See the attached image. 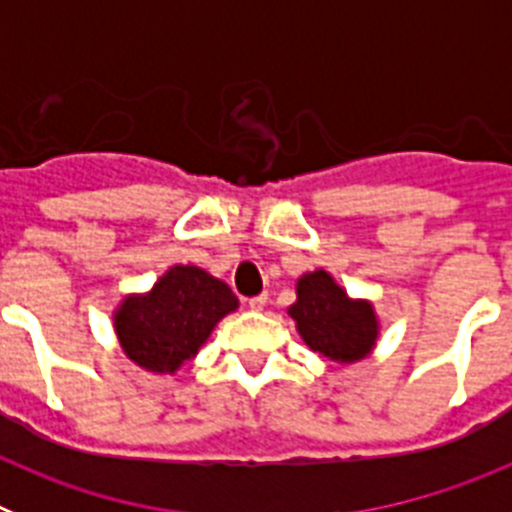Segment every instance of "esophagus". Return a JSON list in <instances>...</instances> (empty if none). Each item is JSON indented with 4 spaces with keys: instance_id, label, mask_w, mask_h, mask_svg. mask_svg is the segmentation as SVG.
<instances>
[{
    "instance_id": "obj_1",
    "label": "esophagus",
    "mask_w": 512,
    "mask_h": 512,
    "mask_svg": "<svg viewBox=\"0 0 512 512\" xmlns=\"http://www.w3.org/2000/svg\"><path fill=\"white\" fill-rule=\"evenodd\" d=\"M266 302H269V297L266 295H259V297H251V300H248V307H251V310H264L266 307Z\"/></svg>"
}]
</instances>
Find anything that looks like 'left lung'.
I'll return each instance as SVG.
<instances>
[{
	"instance_id": "8db88e82",
	"label": "left lung",
	"mask_w": 512,
	"mask_h": 512,
	"mask_svg": "<svg viewBox=\"0 0 512 512\" xmlns=\"http://www.w3.org/2000/svg\"><path fill=\"white\" fill-rule=\"evenodd\" d=\"M287 315L315 354L338 364L361 361L377 346L379 318L372 302L348 297L325 269L297 279V302L289 305Z\"/></svg>"
}]
</instances>
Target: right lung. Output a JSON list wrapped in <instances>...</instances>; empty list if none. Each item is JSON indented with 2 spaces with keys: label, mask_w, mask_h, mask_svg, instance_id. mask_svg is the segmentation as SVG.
I'll list each match as a JSON object with an SVG mask.
<instances>
[{
  "label": "right lung",
  "mask_w": 512,
  "mask_h": 512,
  "mask_svg": "<svg viewBox=\"0 0 512 512\" xmlns=\"http://www.w3.org/2000/svg\"><path fill=\"white\" fill-rule=\"evenodd\" d=\"M238 310L225 282L192 264H176L148 292L117 305L115 333L133 364L151 374H174L197 356L215 325Z\"/></svg>",
  "instance_id": "obj_1"
}]
</instances>
